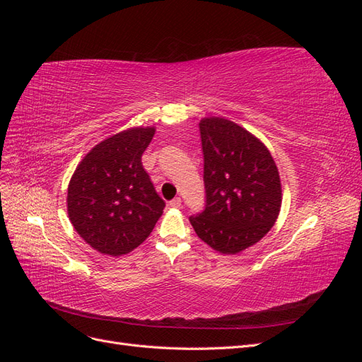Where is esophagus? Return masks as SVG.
Segmentation results:
<instances>
[{
    "label": "esophagus",
    "mask_w": 362,
    "mask_h": 362,
    "mask_svg": "<svg viewBox=\"0 0 362 362\" xmlns=\"http://www.w3.org/2000/svg\"><path fill=\"white\" fill-rule=\"evenodd\" d=\"M169 205H170L172 208H180V206H181V198H173V199L169 202Z\"/></svg>",
    "instance_id": "obj_1"
}]
</instances>
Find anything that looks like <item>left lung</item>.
<instances>
[{
	"instance_id": "obj_1",
	"label": "left lung",
	"mask_w": 362,
	"mask_h": 362,
	"mask_svg": "<svg viewBox=\"0 0 362 362\" xmlns=\"http://www.w3.org/2000/svg\"><path fill=\"white\" fill-rule=\"evenodd\" d=\"M204 211L190 216L198 237L221 254H238L275 225L282 202L279 172L254 134L223 117L199 122Z\"/></svg>"
}]
</instances>
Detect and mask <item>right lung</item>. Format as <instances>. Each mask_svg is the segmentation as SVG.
<instances>
[{
    "instance_id": "add662e5",
    "label": "right lung",
    "mask_w": 362,
    "mask_h": 362,
    "mask_svg": "<svg viewBox=\"0 0 362 362\" xmlns=\"http://www.w3.org/2000/svg\"><path fill=\"white\" fill-rule=\"evenodd\" d=\"M154 127L129 128L96 145L76 166L68 187V214L87 245L120 257L152 233L164 201L141 166Z\"/></svg>"
}]
</instances>
